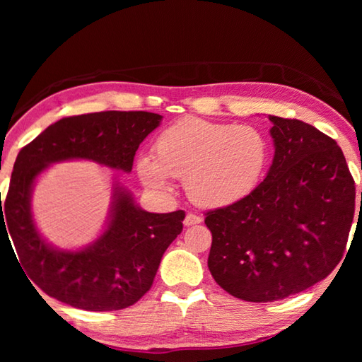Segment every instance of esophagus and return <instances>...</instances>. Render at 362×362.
Listing matches in <instances>:
<instances>
[{"label": "esophagus", "mask_w": 362, "mask_h": 362, "mask_svg": "<svg viewBox=\"0 0 362 362\" xmlns=\"http://www.w3.org/2000/svg\"><path fill=\"white\" fill-rule=\"evenodd\" d=\"M201 222H202L201 216H197V214H193V213H188L185 216V221H183V224L189 227V226H194V224H201Z\"/></svg>", "instance_id": "1"}]
</instances>
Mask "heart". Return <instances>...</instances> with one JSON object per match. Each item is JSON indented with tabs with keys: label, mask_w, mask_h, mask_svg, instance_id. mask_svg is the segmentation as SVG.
<instances>
[{
	"label": "heart",
	"mask_w": 362,
	"mask_h": 362,
	"mask_svg": "<svg viewBox=\"0 0 362 362\" xmlns=\"http://www.w3.org/2000/svg\"><path fill=\"white\" fill-rule=\"evenodd\" d=\"M153 152L156 158L144 156L136 161L146 187L168 191L171 177L183 179L194 204L222 209L259 185L271 160V141L252 124L183 118L157 136Z\"/></svg>",
	"instance_id": "obj_1"
}]
</instances>
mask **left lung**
I'll use <instances>...</instances> for the list:
<instances>
[{
	"mask_svg": "<svg viewBox=\"0 0 362 362\" xmlns=\"http://www.w3.org/2000/svg\"><path fill=\"white\" fill-rule=\"evenodd\" d=\"M269 121L275 153L266 179L240 202L205 214L213 279L257 303L297 294L332 274L355 214V180L333 138L300 119L269 115Z\"/></svg>",
	"mask_w": 362,
	"mask_h": 362,
	"instance_id": "obj_1",
	"label": "left lung"
}]
</instances>
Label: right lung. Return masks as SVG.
<instances>
[{"instance_id":"right-lung-1","label":"right lung","mask_w":362,"mask_h":362,"mask_svg":"<svg viewBox=\"0 0 362 362\" xmlns=\"http://www.w3.org/2000/svg\"><path fill=\"white\" fill-rule=\"evenodd\" d=\"M161 118L117 110L68 117L18 152L3 206L0 194V232L1 226L9 232L29 279L59 302L87 311H117L136 303L151 289L165 250L180 235L185 211H144L115 182L103 235L83 249L62 250L46 243L35 227L30 210L35 179L51 163L76 158L130 173L138 146Z\"/></svg>"}]
</instances>
